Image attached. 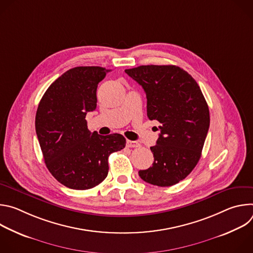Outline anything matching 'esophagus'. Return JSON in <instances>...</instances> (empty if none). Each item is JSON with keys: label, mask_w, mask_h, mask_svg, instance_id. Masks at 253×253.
Here are the masks:
<instances>
[{"label": "esophagus", "mask_w": 253, "mask_h": 253, "mask_svg": "<svg viewBox=\"0 0 253 253\" xmlns=\"http://www.w3.org/2000/svg\"><path fill=\"white\" fill-rule=\"evenodd\" d=\"M126 145L127 147H130V148H136V147H139L140 144L136 141H132V140H127L126 141Z\"/></svg>", "instance_id": "1"}]
</instances>
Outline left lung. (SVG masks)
Returning <instances> with one entry per match:
<instances>
[{
	"label": "left lung",
	"mask_w": 253,
	"mask_h": 253,
	"mask_svg": "<svg viewBox=\"0 0 253 253\" xmlns=\"http://www.w3.org/2000/svg\"><path fill=\"white\" fill-rule=\"evenodd\" d=\"M147 98V116L160 123L154 162L139 176L152 185L172 186L187 177L201 157L209 129L208 105L186 71L174 65H147L126 69Z\"/></svg>",
	"instance_id": "1"
}]
</instances>
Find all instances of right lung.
I'll return each mask as SVG.
<instances>
[{
    "instance_id": "right-lung-1",
    "label": "right lung",
    "mask_w": 253,
    "mask_h": 253,
    "mask_svg": "<svg viewBox=\"0 0 253 253\" xmlns=\"http://www.w3.org/2000/svg\"><path fill=\"white\" fill-rule=\"evenodd\" d=\"M110 70L75 67L54 81L36 113V133L46 166L68 188L86 190L108 175V157L126 145L121 134L90 132L86 114L97 106L96 91Z\"/></svg>"
}]
</instances>
